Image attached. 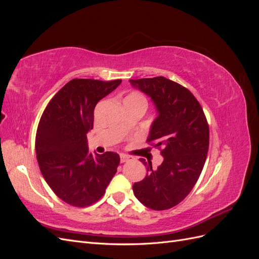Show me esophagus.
<instances>
[{
	"label": "esophagus",
	"mask_w": 259,
	"mask_h": 259,
	"mask_svg": "<svg viewBox=\"0 0 259 259\" xmlns=\"http://www.w3.org/2000/svg\"><path fill=\"white\" fill-rule=\"evenodd\" d=\"M128 160H131L130 156L125 155V154H121V155H120V161H121V163H125V162H127Z\"/></svg>",
	"instance_id": "obj_1"
}]
</instances>
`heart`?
<instances>
[{
	"instance_id": "b5f03b06",
	"label": "heart",
	"mask_w": 259,
	"mask_h": 259,
	"mask_svg": "<svg viewBox=\"0 0 259 259\" xmlns=\"http://www.w3.org/2000/svg\"><path fill=\"white\" fill-rule=\"evenodd\" d=\"M125 99H134V100H138V101H143V103H145V98L144 96L142 95V94H139L137 92H134L130 94V95L125 98Z\"/></svg>"
}]
</instances>
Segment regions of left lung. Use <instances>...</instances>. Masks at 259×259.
I'll use <instances>...</instances> for the list:
<instances>
[{"label":"left lung","mask_w":259,"mask_h":259,"mask_svg":"<svg viewBox=\"0 0 259 259\" xmlns=\"http://www.w3.org/2000/svg\"><path fill=\"white\" fill-rule=\"evenodd\" d=\"M151 97L158 116L147 143L161 150L163 162L156 169L140 159L147 175L133 186L135 197L147 207L164 210L179 204L197 184L209 144L208 124L193 94L164 76L130 80Z\"/></svg>","instance_id":"1"}]
</instances>
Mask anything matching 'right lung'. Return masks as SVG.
I'll list each match as a JSON object with an SVG mask.
<instances>
[{
    "label": "right lung",
    "mask_w": 259,
    "mask_h": 259,
    "mask_svg": "<svg viewBox=\"0 0 259 259\" xmlns=\"http://www.w3.org/2000/svg\"><path fill=\"white\" fill-rule=\"evenodd\" d=\"M122 80L73 79L55 95L38 122L36 159L45 182L59 199L75 207L90 206L105 194L120 156L91 153L88 133L94 109Z\"/></svg>",
    "instance_id": "add662e5"
}]
</instances>
